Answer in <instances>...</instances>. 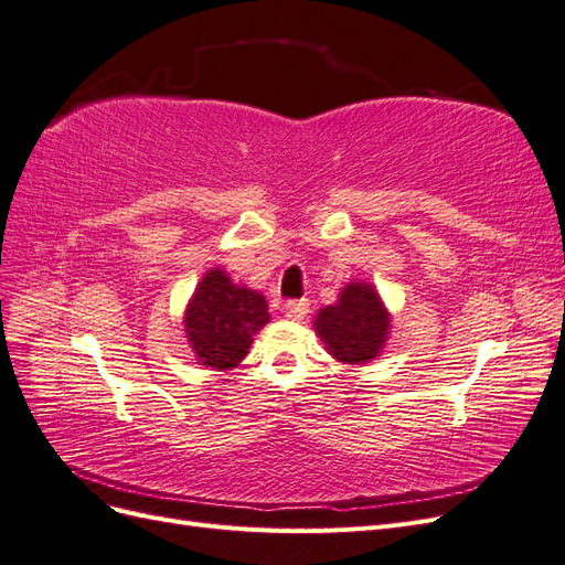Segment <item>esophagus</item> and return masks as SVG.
I'll return each mask as SVG.
<instances>
[{
  "label": "esophagus",
  "mask_w": 565,
  "mask_h": 565,
  "mask_svg": "<svg viewBox=\"0 0 565 565\" xmlns=\"http://www.w3.org/2000/svg\"><path fill=\"white\" fill-rule=\"evenodd\" d=\"M309 299H297V301H287L285 303V316L289 318V320H303L306 318V313H309Z\"/></svg>",
  "instance_id": "34e87169"
}]
</instances>
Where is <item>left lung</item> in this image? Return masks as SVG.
<instances>
[{"label": "left lung", "instance_id": "obj_1", "mask_svg": "<svg viewBox=\"0 0 565 565\" xmlns=\"http://www.w3.org/2000/svg\"><path fill=\"white\" fill-rule=\"evenodd\" d=\"M313 330L334 361L365 365L382 355L391 334V313L377 287L351 280L341 287L339 299L318 311Z\"/></svg>", "mask_w": 565, "mask_h": 565}]
</instances>
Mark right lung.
<instances>
[{"label": "right lung", "instance_id": "add662e5", "mask_svg": "<svg viewBox=\"0 0 565 565\" xmlns=\"http://www.w3.org/2000/svg\"><path fill=\"white\" fill-rule=\"evenodd\" d=\"M268 320L262 292L233 282L224 268H210L185 303L183 332L200 365L226 372L243 363Z\"/></svg>", "mask_w": 565, "mask_h": 565}]
</instances>
